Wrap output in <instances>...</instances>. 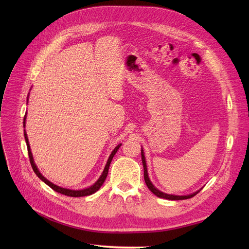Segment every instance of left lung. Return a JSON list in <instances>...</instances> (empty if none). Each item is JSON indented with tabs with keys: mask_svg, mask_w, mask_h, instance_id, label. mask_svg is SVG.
Masks as SVG:
<instances>
[{
	"mask_svg": "<svg viewBox=\"0 0 249 249\" xmlns=\"http://www.w3.org/2000/svg\"><path fill=\"white\" fill-rule=\"evenodd\" d=\"M141 160H142V164H143V168H144V180H145V184L148 187V189L155 195L158 196L159 198H162V199H166V200H173V201H178V200H186V199H190L193 198L194 196L197 195L202 189L196 191L193 194L190 195H184V196H178V195H171V194H166L163 193L161 191H160L159 189H156L154 187V185L151 182V180L149 179L148 177V173H147V165H146V160H145V156H144V151L141 148Z\"/></svg>",
	"mask_w": 249,
	"mask_h": 249,
	"instance_id": "obj_1",
	"label": "left lung"
}]
</instances>
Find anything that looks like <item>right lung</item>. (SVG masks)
I'll list each match as a JSON object with an SVG mask.
<instances>
[{"mask_svg":"<svg viewBox=\"0 0 249 249\" xmlns=\"http://www.w3.org/2000/svg\"><path fill=\"white\" fill-rule=\"evenodd\" d=\"M28 96H29V95H28ZM27 103H28V97H27ZM23 124H24V128H25V126H26V115H25V117H24V122H23ZM24 136H25L26 144H27V148H28V155H29V159H30V163H31V166H32V168H33L34 173L36 174V176H37L39 178H40L42 181H44L45 184H46L47 186H49L53 191H55V192H57V193H59V194L65 195V196H69V197H85V196H89V195H91V194L96 193V192L102 187V185L104 184L105 179H106V178H107V176H108L109 167H110V164H111V161H112V160H113V158H114V155L116 154V152L118 151V149H119V147L122 145V143H121V144H118V145L114 148V150L111 152V154H110L109 159H108V160H107L106 165H105V168H104V171H103L101 177L97 179V181L95 182L94 185H91L90 187H88V188L82 189V190H71V189H65V188H61V187H59V186L54 185L53 182H51L50 180H48L45 177L42 176V174H41L40 172H39V169H38L37 165H36L35 162H34V159H33V155H32V152H31V148H30V144H29V140H28L27 133H26V130H24Z\"/></svg>","mask_w":249,"mask_h":249,"instance_id":"add662e5","label":"right lung"}]
</instances>
